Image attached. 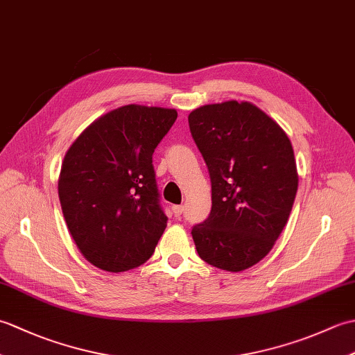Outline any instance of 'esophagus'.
Instances as JSON below:
<instances>
[{
	"mask_svg": "<svg viewBox=\"0 0 355 355\" xmlns=\"http://www.w3.org/2000/svg\"><path fill=\"white\" fill-rule=\"evenodd\" d=\"M172 212H173V215L180 218V216L183 215V212H184V207L183 206H173L172 207Z\"/></svg>",
	"mask_w": 355,
	"mask_h": 355,
	"instance_id": "obj_1",
	"label": "esophagus"
}]
</instances>
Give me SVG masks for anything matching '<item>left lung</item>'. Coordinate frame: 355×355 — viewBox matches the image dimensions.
<instances>
[{
  "label": "left lung",
  "mask_w": 355,
  "mask_h": 355,
  "mask_svg": "<svg viewBox=\"0 0 355 355\" xmlns=\"http://www.w3.org/2000/svg\"><path fill=\"white\" fill-rule=\"evenodd\" d=\"M187 120L212 183L210 215L192 229L195 247L216 268H250L273 248L296 198L291 141L250 102L202 105Z\"/></svg>",
  "instance_id": "1"
}]
</instances>
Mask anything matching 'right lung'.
<instances>
[{
	"label": "right lung",
	"mask_w": 355,
	"mask_h": 355,
	"mask_svg": "<svg viewBox=\"0 0 355 355\" xmlns=\"http://www.w3.org/2000/svg\"><path fill=\"white\" fill-rule=\"evenodd\" d=\"M177 111L125 105L96 119L67 150L58 193L70 235L94 267L120 273L153 256L168 218L153 154Z\"/></svg>",
	"instance_id": "add662e5"
}]
</instances>
